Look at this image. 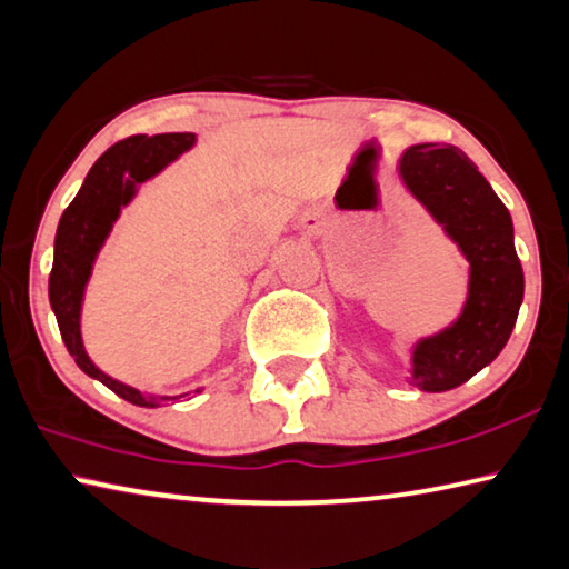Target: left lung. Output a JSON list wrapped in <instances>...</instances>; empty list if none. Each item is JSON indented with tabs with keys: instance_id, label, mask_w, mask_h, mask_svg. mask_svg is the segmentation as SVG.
Returning a JSON list of instances; mask_svg holds the SVG:
<instances>
[{
	"instance_id": "1",
	"label": "left lung",
	"mask_w": 569,
	"mask_h": 569,
	"mask_svg": "<svg viewBox=\"0 0 569 569\" xmlns=\"http://www.w3.org/2000/svg\"><path fill=\"white\" fill-rule=\"evenodd\" d=\"M400 174L471 263L461 317L412 351L410 382L446 392L491 365L509 341L525 299V273L509 210L461 149L418 143L402 154Z\"/></svg>"
}]
</instances>
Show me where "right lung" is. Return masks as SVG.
Instances as JSON below:
<instances>
[{"instance_id": "obj_1", "label": "right lung", "mask_w": 569, "mask_h": 569, "mask_svg": "<svg viewBox=\"0 0 569 569\" xmlns=\"http://www.w3.org/2000/svg\"><path fill=\"white\" fill-rule=\"evenodd\" d=\"M192 143L194 133H157V137L139 133V137L113 143L90 167L76 200L62 212L56 236V258H52L48 291L60 337L66 341L70 357L88 377L103 382L119 398L129 400L131 405H141V408H159V402L179 400L184 395L154 398V395H143L137 387L123 385L101 372L90 362L83 339H80V306H83V291L90 270H93V260L108 232H111L116 218H119L121 207L131 202L141 182L159 174L171 159H177Z\"/></svg>"}]
</instances>
